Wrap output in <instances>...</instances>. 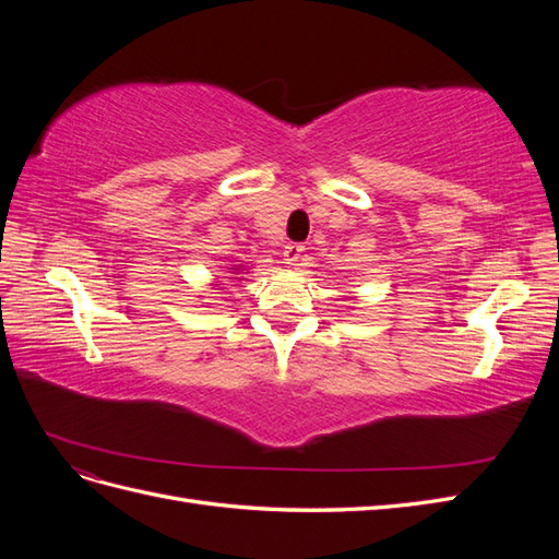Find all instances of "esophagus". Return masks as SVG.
<instances>
[{
    "label": "esophagus",
    "mask_w": 559,
    "mask_h": 559,
    "mask_svg": "<svg viewBox=\"0 0 559 559\" xmlns=\"http://www.w3.org/2000/svg\"><path fill=\"white\" fill-rule=\"evenodd\" d=\"M300 257H302V245L292 242V245H286V247H284V261H286V263L296 265V263L300 261Z\"/></svg>",
    "instance_id": "34e87169"
}]
</instances>
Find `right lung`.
Wrapping results in <instances>:
<instances>
[{"mask_svg":"<svg viewBox=\"0 0 559 559\" xmlns=\"http://www.w3.org/2000/svg\"><path fill=\"white\" fill-rule=\"evenodd\" d=\"M230 270H242V267H240V265H235V267H230Z\"/></svg>","mask_w":559,"mask_h":559,"instance_id":"1","label":"right lung"}]
</instances>
